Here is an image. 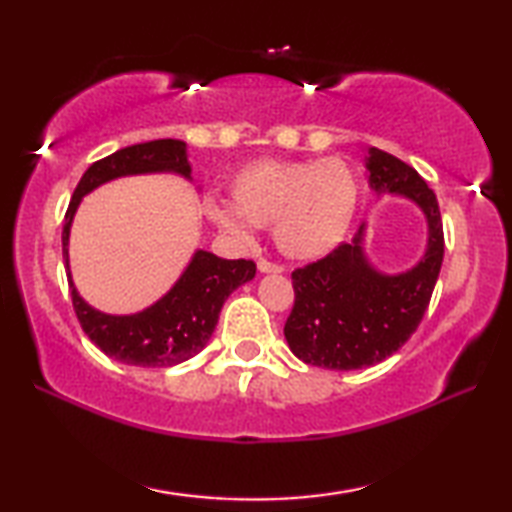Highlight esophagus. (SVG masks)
Masks as SVG:
<instances>
[{"instance_id": "obj_1", "label": "esophagus", "mask_w": 512, "mask_h": 512, "mask_svg": "<svg viewBox=\"0 0 512 512\" xmlns=\"http://www.w3.org/2000/svg\"><path fill=\"white\" fill-rule=\"evenodd\" d=\"M257 271H259V273H282L284 268H282L280 264L268 262V259H259V262H257Z\"/></svg>"}]
</instances>
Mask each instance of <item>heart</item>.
I'll use <instances>...</instances> for the list:
<instances>
[{
    "mask_svg": "<svg viewBox=\"0 0 512 512\" xmlns=\"http://www.w3.org/2000/svg\"><path fill=\"white\" fill-rule=\"evenodd\" d=\"M228 203H207V216L241 241L253 228H273L275 246L291 259H320L348 235L359 183L341 158L259 160L230 178Z\"/></svg>",
    "mask_w": 512,
    "mask_h": 512,
    "instance_id": "b5f03b06",
    "label": "heart"
}]
</instances>
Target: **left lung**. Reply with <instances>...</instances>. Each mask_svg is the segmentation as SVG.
<instances>
[{"instance_id": "1", "label": "left lung", "mask_w": 512, "mask_h": 512, "mask_svg": "<svg viewBox=\"0 0 512 512\" xmlns=\"http://www.w3.org/2000/svg\"><path fill=\"white\" fill-rule=\"evenodd\" d=\"M366 169L377 194L404 196L420 207L429 228L427 250L409 271L379 273L363 250V223L350 244L291 273L296 302L284 336L300 361L327 370L368 368L400 350L418 329L443 266V221L420 173L375 146Z\"/></svg>"}]
</instances>
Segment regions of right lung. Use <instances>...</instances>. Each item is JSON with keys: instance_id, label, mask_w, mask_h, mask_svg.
<instances>
[{"instance_id": "obj_1", "label": "right lung", "mask_w": 512, "mask_h": 512, "mask_svg": "<svg viewBox=\"0 0 512 512\" xmlns=\"http://www.w3.org/2000/svg\"><path fill=\"white\" fill-rule=\"evenodd\" d=\"M178 173L192 180L187 144L180 140H153L119 149L108 158L90 164L74 189L63 223V257L72 291L76 318L88 339L110 359L140 368H169L196 357L219 323L223 302L241 284L255 277L257 266L250 259H221L207 250H196L178 282L144 311L131 316H112L90 307L69 273V228L81 198L103 183L137 176V173Z\"/></svg>"}]
</instances>
